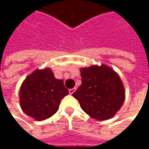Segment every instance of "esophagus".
I'll use <instances>...</instances> for the list:
<instances>
[{
  "label": "esophagus",
  "mask_w": 149,
  "mask_h": 149,
  "mask_svg": "<svg viewBox=\"0 0 149 149\" xmlns=\"http://www.w3.org/2000/svg\"><path fill=\"white\" fill-rule=\"evenodd\" d=\"M75 91H76V89H75V88H72V89H70V90H69V93H70V94L72 95V94H73V93H74Z\"/></svg>",
  "instance_id": "esophagus-1"
}]
</instances>
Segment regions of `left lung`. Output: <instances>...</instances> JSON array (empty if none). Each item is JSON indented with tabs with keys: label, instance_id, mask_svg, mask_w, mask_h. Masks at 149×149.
Wrapping results in <instances>:
<instances>
[{
	"label": "left lung",
	"instance_id": "left-lung-1",
	"mask_svg": "<svg viewBox=\"0 0 149 149\" xmlns=\"http://www.w3.org/2000/svg\"><path fill=\"white\" fill-rule=\"evenodd\" d=\"M82 84L72 94L83 110L94 119L111 118L124 102L125 91L120 77L102 65L81 69Z\"/></svg>",
	"mask_w": 149,
	"mask_h": 149
}]
</instances>
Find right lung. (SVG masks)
I'll return each instance as SVG.
<instances>
[{"label":"right lung","mask_w":149,"mask_h":149,"mask_svg":"<svg viewBox=\"0 0 149 149\" xmlns=\"http://www.w3.org/2000/svg\"><path fill=\"white\" fill-rule=\"evenodd\" d=\"M68 94L63 80L56 79L52 70H36L20 87V107L27 116L43 121L57 112L61 99Z\"/></svg>","instance_id":"add662e5"}]
</instances>
